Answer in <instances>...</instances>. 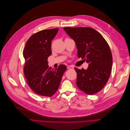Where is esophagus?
<instances>
[{
  "label": "esophagus",
  "instance_id": "1",
  "mask_svg": "<svg viewBox=\"0 0 130 130\" xmlns=\"http://www.w3.org/2000/svg\"><path fill=\"white\" fill-rule=\"evenodd\" d=\"M67 68L69 69H73L74 68H73V67H72L71 66H68Z\"/></svg>",
  "mask_w": 130,
  "mask_h": 130
}]
</instances>
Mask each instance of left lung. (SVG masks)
I'll return each instance as SVG.
<instances>
[{
  "label": "left lung",
  "instance_id": "left-lung-1",
  "mask_svg": "<svg viewBox=\"0 0 130 130\" xmlns=\"http://www.w3.org/2000/svg\"><path fill=\"white\" fill-rule=\"evenodd\" d=\"M75 41L78 57L89 63L87 70L75 68L78 88L88 95L101 91L109 78L112 66V54L106 41L91 27H64Z\"/></svg>",
  "mask_w": 130,
  "mask_h": 130
}]
</instances>
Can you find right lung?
Masks as SVG:
<instances>
[{"mask_svg": "<svg viewBox=\"0 0 130 130\" xmlns=\"http://www.w3.org/2000/svg\"><path fill=\"white\" fill-rule=\"evenodd\" d=\"M58 29H45L35 33L27 41L23 50L24 73L27 83L34 92L43 96L51 97L57 92L67 69L64 64L55 69L47 65V58L52 54L51 41Z\"/></svg>", "mask_w": 130, "mask_h": 130, "instance_id": "add662e5", "label": "right lung"}]
</instances>
